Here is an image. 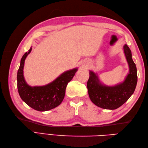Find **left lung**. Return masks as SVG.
<instances>
[{
  "label": "left lung",
  "mask_w": 148,
  "mask_h": 148,
  "mask_svg": "<svg viewBox=\"0 0 148 148\" xmlns=\"http://www.w3.org/2000/svg\"><path fill=\"white\" fill-rule=\"evenodd\" d=\"M124 53L129 67V73L123 83L109 86L102 84L97 74L90 71L87 82L88 95L92 102L105 109H116L126 102L134 93L137 83L136 65L132 60L128 46H123Z\"/></svg>",
  "instance_id": "left-lung-1"
}]
</instances>
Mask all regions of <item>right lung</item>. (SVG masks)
<instances>
[{
    "label": "right lung",
    "mask_w": 148,
    "mask_h": 148,
    "mask_svg": "<svg viewBox=\"0 0 148 148\" xmlns=\"http://www.w3.org/2000/svg\"><path fill=\"white\" fill-rule=\"evenodd\" d=\"M32 47L22 56L17 74V87L21 99L30 108L39 111H46L58 106L64 99L65 89L77 71L75 68L64 72L53 82L41 86H30L23 76V67Z\"/></svg>",
    "instance_id": "obj_1"
}]
</instances>
